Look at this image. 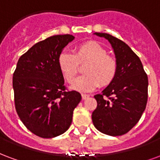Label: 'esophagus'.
Listing matches in <instances>:
<instances>
[{"mask_svg":"<svg viewBox=\"0 0 160 160\" xmlns=\"http://www.w3.org/2000/svg\"><path fill=\"white\" fill-rule=\"evenodd\" d=\"M81 97H82V99H84V100H85V99H86V98H89L90 96L88 95V94H82V95H81Z\"/></svg>","mask_w":160,"mask_h":160,"instance_id":"1","label":"esophagus"}]
</instances>
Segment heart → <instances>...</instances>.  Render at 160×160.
<instances>
[{
  "instance_id": "b5f03b06",
  "label": "heart",
  "mask_w": 160,
  "mask_h": 160,
  "mask_svg": "<svg viewBox=\"0 0 160 160\" xmlns=\"http://www.w3.org/2000/svg\"><path fill=\"white\" fill-rule=\"evenodd\" d=\"M107 54V51L101 44L97 41H87L77 46L74 54L68 51H62L58 58V65L67 81L72 84L76 78L78 62L88 61L84 69L86 74L75 79L72 89L80 92H89L98 88L99 85H109L116 76V61Z\"/></svg>"
}]
</instances>
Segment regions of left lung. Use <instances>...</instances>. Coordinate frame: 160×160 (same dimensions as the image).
Returning a JSON list of instances; mask_svg holds the SVG:
<instances>
[{"label":"left lung","instance_id":"obj_1","mask_svg":"<svg viewBox=\"0 0 160 160\" xmlns=\"http://www.w3.org/2000/svg\"><path fill=\"white\" fill-rule=\"evenodd\" d=\"M108 41L117 62L114 80L94 96L98 106L92 112V122L104 134L120 136L137 125L146 108L148 75L137 54L124 41L106 33H94Z\"/></svg>","mask_w":160,"mask_h":160}]
</instances>
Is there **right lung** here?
Here are the masks:
<instances>
[{"label":"right lung","mask_w":160,"mask_h":160,"mask_svg":"<svg viewBox=\"0 0 160 160\" xmlns=\"http://www.w3.org/2000/svg\"><path fill=\"white\" fill-rule=\"evenodd\" d=\"M72 35H58L35 44L20 57L12 77L15 108L21 121L43 138L67 131L81 100L76 91H65L58 58Z\"/></svg>","instance_id":"add662e5"}]
</instances>
